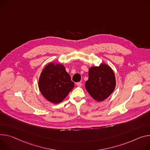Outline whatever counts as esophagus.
<instances>
[{"mask_svg": "<svg viewBox=\"0 0 150 150\" xmlns=\"http://www.w3.org/2000/svg\"><path fill=\"white\" fill-rule=\"evenodd\" d=\"M76 85H77V86H81V85H82V83H81V82H77V83H76Z\"/></svg>", "mask_w": 150, "mask_h": 150, "instance_id": "34e87169", "label": "esophagus"}]
</instances>
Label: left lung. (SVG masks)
I'll list each match as a JSON object with an SVG mask.
<instances>
[{"label":"left lung","instance_id":"8db88e82","mask_svg":"<svg viewBox=\"0 0 150 150\" xmlns=\"http://www.w3.org/2000/svg\"><path fill=\"white\" fill-rule=\"evenodd\" d=\"M115 87L114 72L107 64L92 67L89 70V79L85 88L90 95L96 101H101L107 98Z\"/></svg>","mask_w":150,"mask_h":150}]
</instances>
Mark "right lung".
Listing matches in <instances>:
<instances>
[{"instance_id": "add662e5", "label": "right lung", "mask_w": 150, "mask_h": 150, "mask_svg": "<svg viewBox=\"0 0 150 150\" xmlns=\"http://www.w3.org/2000/svg\"><path fill=\"white\" fill-rule=\"evenodd\" d=\"M74 86L70 76L64 65L50 63L42 71L39 88L42 95L49 101L58 104L67 96Z\"/></svg>"}]
</instances>
